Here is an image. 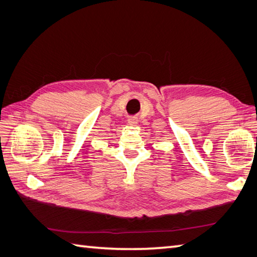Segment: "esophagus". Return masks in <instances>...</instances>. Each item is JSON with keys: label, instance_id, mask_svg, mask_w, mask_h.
<instances>
[{"label": "esophagus", "instance_id": "1", "mask_svg": "<svg viewBox=\"0 0 257 257\" xmlns=\"http://www.w3.org/2000/svg\"><path fill=\"white\" fill-rule=\"evenodd\" d=\"M128 124L129 125H137L138 124V118L137 117H130L128 119Z\"/></svg>", "mask_w": 257, "mask_h": 257}]
</instances>
